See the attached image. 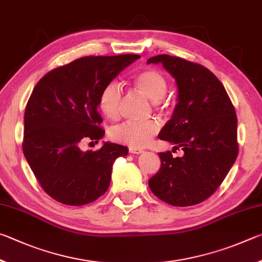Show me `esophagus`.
Returning <instances> with one entry per match:
<instances>
[{
    "label": "esophagus",
    "instance_id": "esophagus-1",
    "mask_svg": "<svg viewBox=\"0 0 262 262\" xmlns=\"http://www.w3.org/2000/svg\"><path fill=\"white\" fill-rule=\"evenodd\" d=\"M128 152L132 154H140V153H143L144 150L139 147H136V146H130V147H128Z\"/></svg>",
    "mask_w": 262,
    "mask_h": 262
}]
</instances>
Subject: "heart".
Listing matches in <instances>:
<instances>
[{
	"instance_id": "heart-1",
	"label": "heart",
	"mask_w": 262,
	"mask_h": 262,
	"mask_svg": "<svg viewBox=\"0 0 262 262\" xmlns=\"http://www.w3.org/2000/svg\"><path fill=\"white\" fill-rule=\"evenodd\" d=\"M132 84L141 94L153 101L155 109L162 110V112L167 109L168 105L163 101V96L168 91V80L162 72L155 69H145L132 78ZM121 96L122 91L117 82H108L101 90L98 99L100 112L109 119L117 118ZM159 128V123L154 119L141 123L124 122L110 130V138L117 143L141 147L158 134Z\"/></svg>"
}]
</instances>
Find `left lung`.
<instances>
[{
    "label": "left lung",
    "instance_id": "8db88e82",
    "mask_svg": "<svg viewBox=\"0 0 262 262\" xmlns=\"http://www.w3.org/2000/svg\"><path fill=\"white\" fill-rule=\"evenodd\" d=\"M147 63H162L176 79L178 103L159 138L184 152L182 158L159 153L161 168L148 186L169 205H198L219 189L237 159L235 107L222 82L201 64L167 54Z\"/></svg>",
    "mask_w": 262,
    "mask_h": 262
}]
</instances>
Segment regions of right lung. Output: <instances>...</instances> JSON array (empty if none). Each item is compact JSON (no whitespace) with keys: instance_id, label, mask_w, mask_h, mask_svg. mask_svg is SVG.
Returning <instances> with one entry per match:
<instances>
[{"instance_id":"add662e5","label":"right lung","mask_w":262,"mask_h":262,"mask_svg":"<svg viewBox=\"0 0 262 262\" xmlns=\"http://www.w3.org/2000/svg\"><path fill=\"white\" fill-rule=\"evenodd\" d=\"M139 57H80L53 69L35 85L25 108L23 153L42 190L58 203L82 206L108 190L115 160L127 148L104 143L82 152L79 145L102 138L100 92Z\"/></svg>"}]
</instances>
